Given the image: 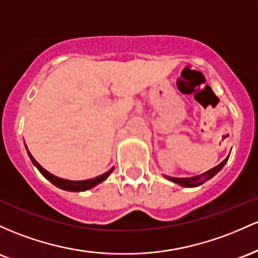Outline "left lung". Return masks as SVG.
I'll list each match as a JSON object with an SVG mask.
<instances>
[{"instance_id": "left-lung-1", "label": "left lung", "mask_w": 258, "mask_h": 258, "mask_svg": "<svg viewBox=\"0 0 258 258\" xmlns=\"http://www.w3.org/2000/svg\"><path fill=\"white\" fill-rule=\"evenodd\" d=\"M228 158H225L224 161L222 162V163H219L218 166H216L215 168H212V169L207 170L206 173H204V174H200V175H196V176H191V178H174V176H167L164 175L168 180L173 181V183H176L179 185H181V186H185V187H195V186H200L201 184H204L205 181L210 180L211 178H213L217 173L219 172V170L222 169L223 167H224V164L227 163Z\"/></svg>"}]
</instances>
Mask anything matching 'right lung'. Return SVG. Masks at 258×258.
<instances>
[{"instance_id": "add662e5", "label": "right lung", "mask_w": 258, "mask_h": 258, "mask_svg": "<svg viewBox=\"0 0 258 258\" xmlns=\"http://www.w3.org/2000/svg\"><path fill=\"white\" fill-rule=\"evenodd\" d=\"M27 151L31 162H33L34 166L40 170V173H41L47 180H50L52 184L56 185L57 187H59V189L62 190H67V191H85V190L91 189V187L96 186L97 184L102 183L103 180H106V179L108 178V175L111 174L114 169V168H111L108 172L103 173L102 175H98L96 178H92V179H88V180H68V179H62V178H58V176L51 174V173L47 172L45 168L41 167V164H39V162H36L35 158H34L33 156H31V153L29 152L28 147H27Z\"/></svg>"}]
</instances>
